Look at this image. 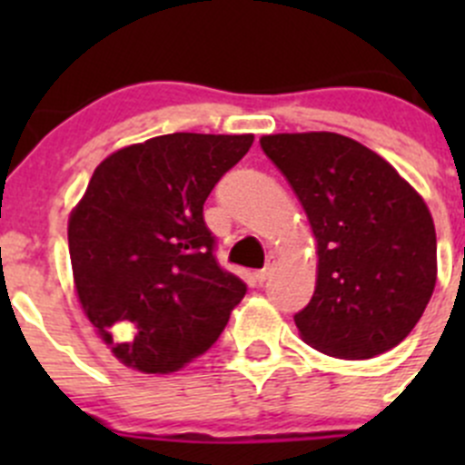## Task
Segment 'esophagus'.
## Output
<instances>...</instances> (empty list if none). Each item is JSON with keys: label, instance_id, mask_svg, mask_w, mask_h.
I'll use <instances>...</instances> for the list:
<instances>
[{"label": "esophagus", "instance_id": "1", "mask_svg": "<svg viewBox=\"0 0 465 465\" xmlns=\"http://www.w3.org/2000/svg\"><path fill=\"white\" fill-rule=\"evenodd\" d=\"M272 270H274V259H272L270 262H267V265L262 267V270L256 272V274H254V276H256V281H259V283H262V281H265L267 276L272 274Z\"/></svg>", "mask_w": 465, "mask_h": 465}]
</instances>
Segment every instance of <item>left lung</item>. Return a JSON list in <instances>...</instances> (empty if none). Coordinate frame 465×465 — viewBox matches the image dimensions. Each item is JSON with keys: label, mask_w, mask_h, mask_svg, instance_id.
I'll list each match as a JSON object with an SVG mask.
<instances>
[{"label": "left lung", "mask_w": 465, "mask_h": 465, "mask_svg": "<svg viewBox=\"0 0 465 465\" xmlns=\"http://www.w3.org/2000/svg\"><path fill=\"white\" fill-rule=\"evenodd\" d=\"M261 148L297 193L317 241L315 294L294 315L302 340L341 360L401 344L436 285L428 204L391 163L344 134H267Z\"/></svg>", "instance_id": "left-lung-1"}]
</instances>
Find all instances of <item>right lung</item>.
I'll return each mask as SVG.
<instances>
[{
  "instance_id": "obj_1",
  "label": "right lung",
  "mask_w": 465,
  "mask_h": 465,
  "mask_svg": "<svg viewBox=\"0 0 465 465\" xmlns=\"http://www.w3.org/2000/svg\"><path fill=\"white\" fill-rule=\"evenodd\" d=\"M252 134L175 133L103 159L69 215L78 302L112 353L171 373L215 344L247 285L215 261L204 203Z\"/></svg>"
}]
</instances>
